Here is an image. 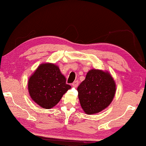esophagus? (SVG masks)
<instances>
[{
  "instance_id": "esophagus-1",
  "label": "esophagus",
  "mask_w": 146,
  "mask_h": 146,
  "mask_svg": "<svg viewBox=\"0 0 146 146\" xmlns=\"http://www.w3.org/2000/svg\"><path fill=\"white\" fill-rule=\"evenodd\" d=\"M78 80H75V81H74L72 84V86L74 87H77V86H78Z\"/></svg>"
}]
</instances>
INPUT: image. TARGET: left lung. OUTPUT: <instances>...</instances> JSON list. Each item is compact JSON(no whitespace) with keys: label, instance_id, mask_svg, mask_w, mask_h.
I'll list each match as a JSON object with an SVG mask.
<instances>
[{"label":"left lung","instance_id":"obj_1","mask_svg":"<svg viewBox=\"0 0 146 146\" xmlns=\"http://www.w3.org/2000/svg\"><path fill=\"white\" fill-rule=\"evenodd\" d=\"M115 83L108 71L91 69L77 88L81 107L87 114H97L109 106L115 93Z\"/></svg>","mask_w":146,"mask_h":146}]
</instances>
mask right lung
Returning <instances> with one entry per match:
<instances>
[{
  "mask_svg": "<svg viewBox=\"0 0 146 146\" xmlns=\"http://www.w3.org/2000/svg\"><path fill=\"white\" fill-rule=\"evenodd\" d=\"M58 66L54 64H41L29 78L30 96L41 107L49 109L57 105L64 94L71 88Z\"/></svg>",
  "mask_w": 146,
  "mask_h": 146,
  "instance_id": "add662e5",
  "label": "right lung"
}]
</instances>
